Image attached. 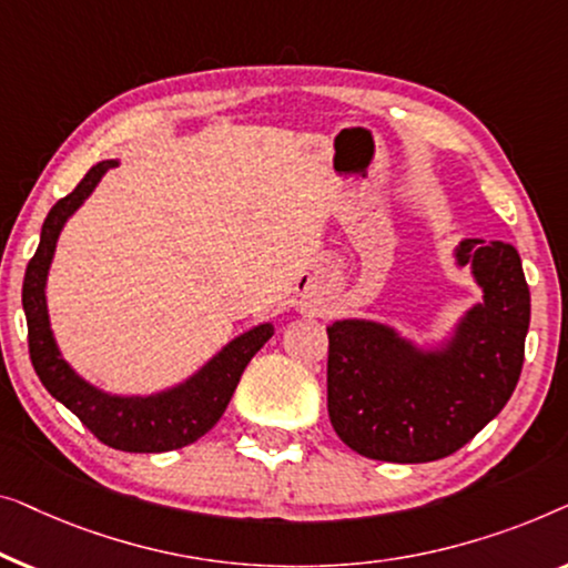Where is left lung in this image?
<instances>
[{"instance_id":"left-lung-1","label":"left lung","mask_w":568,"mask_h":568,"mask_svg":"<svg viewBox=\"0 0 568 568\" xmlns=\"http://www.w3.org/2000/svg\"><path fill=\"white\" fill-rule=\"evenodd\" d=\"M484 303L443 355L425 357L386 326H326V406L334 433L355 453L388 463L440 460L481 433L513 396L525 363L530 287L507 242H463Z\"/></svg>"}]
</instances>
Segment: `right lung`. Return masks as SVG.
Listing matches in <instances>:
<instances>
[{
	"mask_svg": "<svg viewBox=\"0 0 568 568\" xmlns=\"http://www.w3.org/2000/svg\"><path fill=\"white\" fill-rule=\"evenodd\" d=\"M115 162H100L84 174L82 182L45 215L41 244L28 262L26 283H22V308L28 318L30 361L48 394L74 412L79 422L98 437L100 443L125 453H164L178 450L201 440L211 429L234 396L244 367L250 365L260 347L273 337V326L262 324L231 342L215 361L197 373L185 386L149 398H118L87 386L74 371L61 361L55 347L45 311V273L51 265L55 239L63 221L77 211L98 180Z\"/></svg>",
	"mask_w": 568,
	"mask_h": 568,
	"instance_id": "1",
	"label": "right lung"
}]
</instances>
